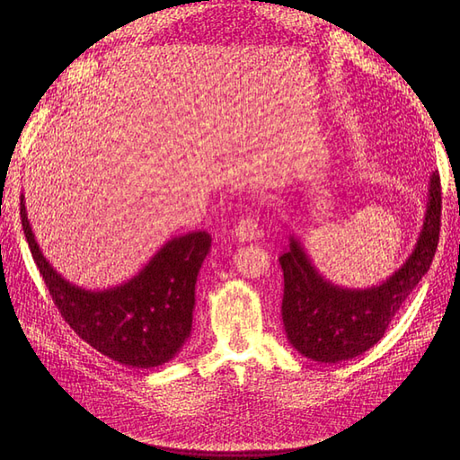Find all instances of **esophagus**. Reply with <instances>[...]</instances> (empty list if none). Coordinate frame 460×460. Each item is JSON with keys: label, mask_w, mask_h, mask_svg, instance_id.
Returning a JSON list of instances; mask_svg holds the SVG:
<instances>
[{"label": "esophagus", "mask_w": 460, "mask_h": 460, "mask_svg": "<svg viewBox=\"0 0 460 460\" xmlns=\"http://www.w3.org/2000/svg\"><path fill=\"white\" fill-rule=\"evenodd\" d=\"M259 235H261V229L252 217H241L239 223L235 225V229H233V239L239 243H249L252 239H257Z\"/></svg>", "instance_id": "34e87169"}]
</instances>
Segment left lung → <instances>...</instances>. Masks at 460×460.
<instances>
[{
	"instance_id": "left-lung-1",
	"label": "left lung",
	"mask_w": 460,
	"mask_h": 460,
	"mask_svg": "<svg viewBox=\"0 0 460 460\" xmlns=\"http://www.w3.org/2000/svg\"><path fill=\"white\" fill-rule=\"evenodd\" d=\"M441 229V180H429L423 227L411 255L392 277L367 288L334 285L314 267L292 233L279 257L285 275L282 324L298 354L322 364H338L364 354L384 338L395 312L419 285L435 257Z\"/></svg>"
}]
</instances>
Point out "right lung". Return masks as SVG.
I'll use <instances>...</instances> for the list:
<instances>
[{
  "mask_svg": "<svg viewBox=\"0 0 460 460\" xmlns=\"http://www.w3.org/2000/svg\"><path fill=\"white\" fill-rule=\"evenodd\" d=\"M25 239L57 308L79 338L101 354L132 367H155L180 354L191 334L195 285L211 237L191 231L172 237L128 280L83 288L53 269L35 239L22 195Z\"/></svg>",
  "mask_w": 460,
  "mask_h": 460,
  "instance_id": "add662e5",
  "label": "right lung"
}]
</instances>
